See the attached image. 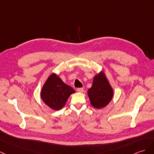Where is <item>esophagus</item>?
Here are the masks:
<instances>
[{
  "label": "esophagus",
  "instance_id": "1",
  "mask_svg": "<svg viewBox=\"0 0 154 154\" xmlns=\"http://www.w3.org/2000/svg\"><path fill=\"white\" fill-rule=\"evenodd\" d=\"M77 91L78 92H80V93H83V92H84V89L83 88H78L77 89Z\"/></svg>",
  "mask_w": 154,
  "mask_h": 154
}]
</instances>
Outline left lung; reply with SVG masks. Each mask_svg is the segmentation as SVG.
I'll use <instances>...</instances> for the list:
<instances>
[{
    "label": "left lung",
    "instance_id": "left-lung-1",
    "mask_svg": "<svg viewBox=\"0 0 154 154\" xmlns=\"http://www.w3.org/2000/svg\"><path fill=\"white\" fill-rule=\"evenodd\" d=\"M87 94L91 105L96 109L103 108L109 104L113 97V90L104 71L95 75Z\"/></svg>",
    "mask_w": 154,
    "mask_h": 154
}]
</instances>
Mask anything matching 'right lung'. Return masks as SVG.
<instances>
[{"label":"right lung","mask_w":154,"mask_h":154,"mask_svg":"<svg viewBox=\"0 0 154 154\" xmlns=\"http://www.w3.org/2000/svg\"><path fill=\"white\" fill-rule=\"evenodd\" d=\"M73 88L64 83L58 75L53 73L46 79L41 91V98L50 108L58 111L63 108L71 94L75 93Z\"/></svg>","instance_id":"right-lung-1"}]
</instances>
